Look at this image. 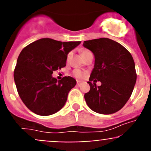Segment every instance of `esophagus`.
<instances>
[{
    "instance_id": "obj_1",
    "label": "esophagus",
    "mask_w": 151,
    "mask_h": 151,
    "mask_svg": "<svg viewBox=\"0 0 151 151\" xmlns=\"http://www.w3.org/2000/svg\"><path fill=\"white\" fill-rule=\"evenodd\" d=\"M81 84H82V82L80 81V80H77V85H78V86H80V85H81Z\"/></svg>"
}]
</instances>
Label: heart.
Returning a JSON list of instances; mask_svg holds the SVG:
<instances>
[{
	"label": "heart",
	"mask_w": 151,
	"mask_h": 151,
	"mask_svg": "<svg viewBox=\"0 0 151 151\" xmlns=\"http://www.w3.org/2000/svg\"><path fill=\"white\" fill-rule=\"evenodd\" d=\"M86 52H88V50H84V51H83L82 54H83V53ZM74 75L76 77H77V78H81V77H83V72H82L81 71H80V70H77V69L74 71Z\"/></svg>",
	"instance_id": "b5f03b06"
}]
</instances>
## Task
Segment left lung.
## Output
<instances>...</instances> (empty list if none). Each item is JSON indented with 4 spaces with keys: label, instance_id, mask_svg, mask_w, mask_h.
<instances>
[{
    "label": "left lung",
    "instance_id": "8db88e82",
    "mask_svg": "<svg viewBox=\"0 0 151 151\" xmlns=\"http://www.w3.org/2000/svg\"><path fill=\"white\" fill-rule=\"evenodd\" d=\"M83 46L95 57L88 82L91 88L84 96L85 101L97 113H115L127 102L136 83L133 58L121 44L107 38L85 41ZM97 81L101 82V86H96Z\"/></svg>",
    "mask_w": 151,
    "mask_h": 151
}]
</instances>
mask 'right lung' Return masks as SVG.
Listing matches in <instances>:
<instances>
[{"instance_id": "right-lung-1", "label": "right lung", "mask_w": 151, "mask_h": 151, "mask_svg": "<svg viewBox=\"0 0 151 151\" xmlns=\"http://www.w3.org/2000/svg\"><path fill=\"white\" fill-rule=\"evenodd\" d=\"M80 43L44 38L21 51L14 79L19 97L30 111L50 115L63 108L77 81L69 76L58 81L52 74L66 66L68 52Z\"/></svg>"}]
</instances>
